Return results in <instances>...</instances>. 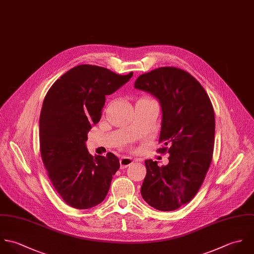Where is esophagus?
I'll return each instance as SVG.
<instances>
[{
    "label": "esophagus",
    "mask_w": 254,
    "mask_h": 254,
    "mask_svg": "<svg viewBox=\"0 0 254 254\" xmlns=\"http://www.w3.org/2000/svg\"><path fill=\"white\" fill-rule=\"evenodd\" d=\"M133 163V160L129 157H123L120 160V164H121V168L125 169L127 167H128L129 165H131Z\"/></svg>",
    "instance_id": "obj_1"
}]
</instances>
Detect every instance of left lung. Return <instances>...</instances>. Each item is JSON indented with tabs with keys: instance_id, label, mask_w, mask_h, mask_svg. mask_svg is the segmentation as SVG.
<instances>
[{
	"instance_id": "8db88e82",
	"label": "left lung",
	"mask_w": 254,
	"mask_h": 254,
	"mask_svg": "<svg viewBox=\"0 0 254 254\" xmlns=\"http://www.w3.org/2000/svg\"><path fill=\"white\" fill-rule=\"evenodd\" d=\"M134 88L160 103L159 142L169 148L159 151L170 154L166 166L145 161L141 195L157 210L174 211L194 197L210 167L215 136L213 106L201 84L177 67H159L141 74Z\"/></svg>"
}]
</instances>
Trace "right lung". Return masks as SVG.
<instances>
[{
	"label": "right lung",
	"instance_id": "add662e5",
	"mask_svg": "<svg viewBox=\"0 0 254 254\" xmlns=\"http://www.w3.org/2000/svg\"><path fill=\"white\" fill-rule=\"evenodd\" d=\"M81 64L62 75L49 89L40 114V151L55 190L69 206L92 208L105 199L120 161L113 153L92 156L88 131L101 119L106 95L132 76Z\"/></svg>",
	"mask_w": 254,
	"mask_h": 254
}]
</instances>
